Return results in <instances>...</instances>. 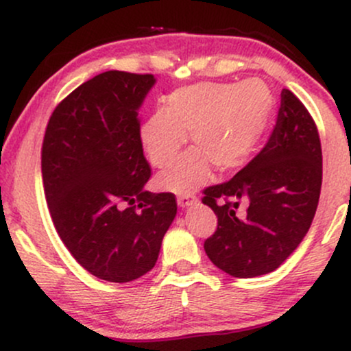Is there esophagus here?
<instances>
[{
  "label": "esophagus",
  "instance_id": "34e87169",
  "mask_svg": "<svg viewBox=\"0 0 351 351\" xmlns=\"http://www.w3.org/2000/svg\"><path fill=\"white\" fill-rule=\"evenodd\" d=\"M176 201H178V206L180 208H188L189 204L196 203V196H193V195H180L178 198H176Z\"/></svg>",
  "mask_w": 351,
  "mask_h": 351
}]
</instances>
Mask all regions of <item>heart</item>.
<instances>
[{"mask_svg":"<svg viewBox=\"0 0 351 351\" xmlns=\"http://www.w3.org/2000/svg\"><path fill=\"white\" fill-rule=\"evenodd\" d=\"M274 114L276 97L259 79L196 84L173 92L165 108L145 120L140 140L153 167L165 168L186 142V132H191L196 148L158 178L160 188L184 195L209 178L213 163L221 171L244 167L259 150Z\"/></svg>","mask_w":351,"mask_h":351,"instance_id":"b5f03b06","label":"heart"}]
</instances>
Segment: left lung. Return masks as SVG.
Segmentation results:
<instances>
[{"label": "left lung", "mask_w": 351, "mask_h": 351, "mask_svg": "<svg viewBox=\"0 0 351 351\" xmlns=\"http://www.w3.org/2000/svg\"><path fill=\"white\" fill-rule=\"evenodd\" d=\"M322 145L312 115L289 88L265 147L229 181L204 189L217 216L204 241L211 263L239 279L276 271L295 251L315 216Z\"/></svg>", "instance_id": "1"}]
</instances>
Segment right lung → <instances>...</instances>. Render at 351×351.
<instances>
[{"label":"right lung","instance_id":"right-lung-1","mask_svg":"<svg viewBox=\"0 0 351 351\" xmlns=\"http://www.w3.org/2000/svg\"><path fill=\"white\" fill-rule=\"evenodd\" d=\"M153 84L152 74L95 75L54 108L43 142L56 231L86 271L117 284L152 271L176 216L173 193L145 191L138 110Z\"/></svg>","mask_w":351,"mask_h":351}]
</instances>
